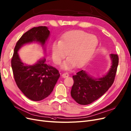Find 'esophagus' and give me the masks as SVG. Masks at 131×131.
<instances>
[{"label": "esophagus", "instance_id": "esophagus-1", "mask_svg": "<svg viewBox=\"0 0 131 131\" xmlns=\"http://www.w3.org/2000/svg\"><path fill=\"white\" fill-rule=\"evenodd\" d=\"M69 76V74L67 73H64L62 74V77L64 78H66V77H68Z\"/></svg>", "mask_w": 131, "mask_h": 131}]
</instances>
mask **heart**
<instances>
[{
    "mask_svg": "<svg viewBox=\"0 0 131 131\" xmlns=\"http://www.w3.org/2000/svg\"><path fill=\"white\" fill-rule=\"evenodd\" d=\"M98 42L96 36L84 31H69L62 36L60 41H55L53 43V60L56 64H60L67 52L68 59L61 65L62 68L68 70L74 65L80 67L91 58Z\"/></svg>",
    "mask_w": 131,
    "mask_h": 131,
    "instance_id": "1",
    "label": "heart"
}]
</instances>
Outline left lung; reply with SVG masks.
Returning <instances> with one entry per match:
<instances>
[{"label": "left lung", "mask_w": 131, "mask_h": 131, "mask_svg": "<svg viewBox=\"0 0 131 131\" xmlns=\"http://www.w3.org/2000/svg\"><path fill=\"white\" fill-rule=\"evenodd\" d=\"M109 56L112 62L111 68L103 77H93L83 70L72 76L74 83L71 95L78 104L87 105L92 103L112 86L116 73L119 58L117 54H111Z\"/></svg>", "instance_id": "8db88e82"}]
</instances>
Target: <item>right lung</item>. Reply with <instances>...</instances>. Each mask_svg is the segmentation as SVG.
<instances>
[{"mask_svg": "<svg viewBox=\"0 0 131 131\" xmlns=\"http://www.w3.org/2000/svg\"><path fill=\"white\" fill-rule=\"evenodd\" d=\"M49 36L50 31L47 27L32 28L21 36L14 49L11 67L15 82L24 95L32 101H39L48 97L60 74L56 68L46 64L45 58L33 65H27L20 59L18 52L24 45L37 43L46 53V43Z\"/></svg>", "mask_w": 131, "mask_h": 131, "instance_id": "right-lung-1", "label": "right lung"}]
</instances>
